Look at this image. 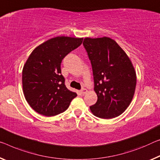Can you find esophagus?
Instances as JSON below:
<instances>
[{
	"instance_id": "34e87169",
	"label": "esophagus",
	"mask_w": 160,
	"mask_h": 160,
	"mask_svg": "<svg viewBox=\"0 0 160 160\" xmlns=\"http://www.w3.org/2000/svg\"><path fill=\"white\" fill-rule=\"evenodd\" d=\"M80 92H81V94H85L87 92V90L86 89V88H82V89L80 91Z\"/></svg>"
}]
</instances>
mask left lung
Wrapping results in <instances>:
<instances>
[{
	"label": "left lung",
	"instance_id": "1",
	"mask_svg": "<svg viewBox=\"0 0 160 160\" xmlns=\"http://www.w3.org/2000/svg\"><path fill=\"white\" fill-rule=\"evenodd\" d=\"M83 45L92 63L98 97L91 111L102 119L119 116L129 107L136 88V72L132 61L109 37L86 38Z\"/></svg>",
	"mask_w": 160,
	"mask_h": 160
}]
</instances>
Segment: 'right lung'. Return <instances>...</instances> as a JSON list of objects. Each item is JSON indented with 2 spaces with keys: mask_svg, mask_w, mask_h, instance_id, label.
<instances>
[{
  "mask_svg": "<svg viewBox=\"0 0 160 160\" xmlns=\"http://www.w3.org/2000/svg\"><path fill=\"white\" fill-rule=\"evenodd\" d=\"M82 41L83 38L57 36L41 43L29 56L22 72L23 91L27 102L38 114H61L77 96L66 87L61 63Z\"/></svg>",
  "mask_w": 160,
  "mask_h": 160,
  "instance_id": "1",
  "label": "right lung"
}]
</instances>
